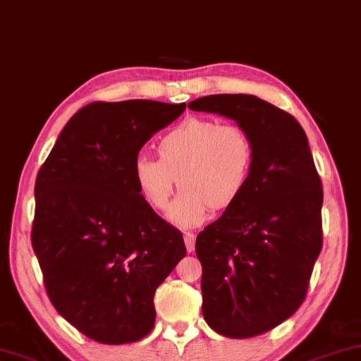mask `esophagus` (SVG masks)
Listing matches in <instances>:
<instances>
[{
	"mask_svg": "<svg viewBox=\"0 0 361 361\" xmlns=\"http://www.w3.org/2000/svg\"><path fill=\"white\" fill-rule=\"evenodd\" d=\"M195 239L196 236L193 233H185V244H186V249H188V252H191L195 249Z\"/></svg>",
	"mask_w": 361,
	"mask_h": 361,
	"instance_id": "obj_1",
	"label": "esophagus"
}]
</instances>
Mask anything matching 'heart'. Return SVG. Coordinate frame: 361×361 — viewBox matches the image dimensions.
Wrapping results in <instances>:
<instances>
[{"instance_id": "1", "label": "heart", "mask_w": 361, "mask_h": 361, "mask_svg": "<svg viewBox=\"0 0 361 361\" xmlns=\"http://www.w3.org/2000/svg\"><path fill=\"white\" fill-rule=\"evenodd\" d=\"M158 160L138 157L133 178L143 200L166 213L173 191L181 190L171 218L181 226L203 223L209 209L233 208L246 193L256 168V145L246 128L234 122L188 117L163 132Z\"/></svg>"}]
</instances>
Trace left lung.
I'll return each instance as SVG.
<instances>
[{
	"label": "left lung",
	"mask_w": 361,
	"mask_h": 361,
	"mask_svg": "<svg viewBox=\"0 0 361 361\" xmlns=\"http://www.w3.org/2000/svg\"><path fill=\"white\" fill-rule=\"evenodd\" d=\"M188 107L236 120L256 145L246 193L196 238L206 324L224 337H256L305 300L324 243L320 176L304 128L286 110L246 94Z\"/></svg>",
	"instance_id": "left-lung-1"
}]
</instances>
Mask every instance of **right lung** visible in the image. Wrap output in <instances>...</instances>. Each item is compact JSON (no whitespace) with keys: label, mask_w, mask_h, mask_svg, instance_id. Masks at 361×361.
Here are the masks:
<instances>
[{"label":"right lung","mask_w":361,"mask_h":361,"mask_svg":"<svg viewBox=\"0 0 361 361\" xmlns=\"http://www.w3.org/2000/svg\"><path fill=\"white\" fill-rule=\"evenodd\" d=\"M157 100L92 102L72 115L36 178L31 243L56 310L85 337L132 343L186 256L183 234L143 200L138 152L185 112Z\"/></svg>","instance_id":"obj_1"}]
</instances>
